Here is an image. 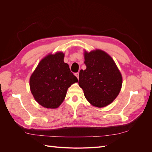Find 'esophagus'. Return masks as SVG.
<instances>
[{
  "instance_id": "obj_1",
  "label": "esophagus",
  "mask_w": 152,
  "mask_h": 152,
  "mask_svg": "<svg viewBox=\"0 0 152 152\" xmlns=\"http://www.w3.org/2000/svg\"><path fill=\"white\" fill-rule=\"evenodd\" d=\"M75 75L77 77V78L78 79H79V73L78 72V73H75Z\"/></svg>"
}]
</instances>
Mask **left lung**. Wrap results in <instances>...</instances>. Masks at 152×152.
Returning a JSON list of instances; mask_svg holds the SVG:
<instances>
[{"label":"left lung","instance_id":"left-lung-1","mask_svg":"<svg viewBox=\"0 0 152 152\" xmlns=\"http://www.w3.org/2000/svg\"><path fill=\"white\" fill-rule=\"evenodd\" d=\"M86 69L79 73V85L86 99L94 107L112 103L121 90L122 74L108 54L100 49L84 51Z\"/></svg>","mask_w":152,"mask_h":152}]
</instances>
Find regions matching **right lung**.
I'll return each mask as SVG.
<instances>
[{
    "label": "right lung",
    "instance_id": "add662e5",
    "mask_svg": "<svg viewBox=\"0 0 152 152\" xmlns=\"http://www.w3.org/2000/svg\"><path fill=\"white\" fill-rule=\"evenodd\" d=\"M63 52L50 53L41 59L30 78V89L34 99L45 108H58L65 99L69 87L78 82Z\"/></svg>",
    "mask_w": 152,
    "mask_h": 152
}]
</instances>
